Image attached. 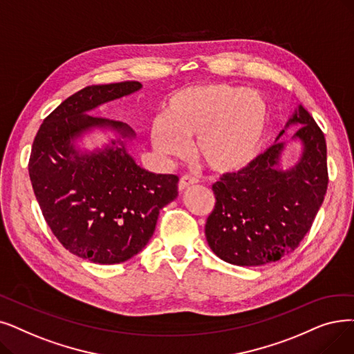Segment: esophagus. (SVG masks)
I'll return each instance as SVG.
<instances>
[{
    "label": "esophagus",
    "instance_id": "esophagus-1",
    "mask_svg": "<svg viewBox=\"0 0 354 354\" xmlns=\"http://www.w3.org/2000/svg\"><path fill=\"white\" fill-rule=\"evenodd\" d=\"M195 183H198V180H196L195 178L185 175V176H182V178L179 179V183H178V189H179L180 192H183V191H185V189H188L189 187L195 185Z\"/></svg>",
    "mask_w": 354,
    "mask_h": 354
}]
</instances>
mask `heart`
<instances>
[{
	"label": "heart",
	"mask_w": 354,
	"mask_h": 354,
	"mask_svg": "<svg viewBox=\"0 0 354 354\" xmlns=\"http://www.w3.org/2000/svg\"><path fill=\"white\" fill-rule=\"evenodd\" d=\"M270 111L262 94L209 82L175 91L153 120L150 143L159 155L183 158L192 141L195 156L220 175L241 172L259 155Z\"/></svg>",
	"instance_id": "1"
}]
</instances>
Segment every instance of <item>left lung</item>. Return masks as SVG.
Returning a JSON list of instances; mask_svg holds the SVG:
<instances>
[{
  "label": "left lung",
  "mask_w": 354,
  "mask_h": 354,
  "mask_svg": "<svg viewBox=\"0 0 354 354\" xmlns=\"http://www.w3.org/2000/svg\"><path fill=\"white\" fill-rule=\"evenodd\" d=\"M299 125L289 141L280 137ZM299 142V160L283 168L286 146ZM324 134L301 104L274 143L241 172L223 175L205 224L209 249L236 266H262L294 252L310 232L327 192Z\"/></svg>",
  "instance_id": "8db88e82"
}]
</instances>
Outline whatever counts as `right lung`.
<instances>
[{
	"instance_id": "right-lung-1",
	"label": "right lung",
	"mask_w": 354,
	"mask_h": 354,
	"mask_svg": "<svg viewBox=\"0 0 354 354\" xmlns=\"http://www.w3.org/2000/svg\"><path fill=\"white\" fill-rule=\"evenodd\" d=\"M142 89L137 81L92 85L44 118L32 147L28 175L43 217L64 248L98 265L126 262L155 233L160 209L178 196V176L146 171L127 146L126 122L89 115L98 106ZM95 132L109 140L86 149Z\"/></svg>"
}]
</instances>
